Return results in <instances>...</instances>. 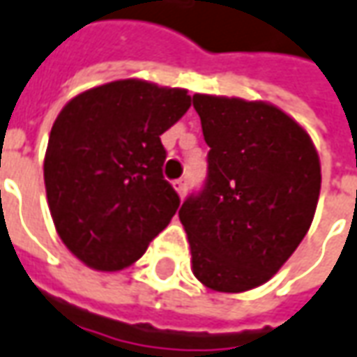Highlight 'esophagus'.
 <instances>
[{"label":"esophagus","instance_id":"1","mask_svg":"<svg viewBox=\"0 0 357 357\" xmlns=\"http://www.w3.org/2000/svg\"><path fill=\"white\" fill-rule=\"evenodd\" d=\"M173 186H174V190L178 192V196L184 198V195H186V178H178V181H174Z\"/></svg>","mask_w":357,"mask_h":357}]
</instances>
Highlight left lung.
<instances>
[{
  "label": "left lung",
  "instance_id": "1",
  "mask_svg": "<svg viewBox=\"0 0 357 357\" xmlns=\"http://www.w3.org/2000/svg\"><path fill=\"white\" fill-rule=\"evenodd\" d=\"M208 143V176L178 210L192 273L218 293L267 283L307 236L320 159L305 128L267 102L192 96Z\"/></svg>",
  "mask_w": 357,
  "mask_h": 357
}]
</instances>
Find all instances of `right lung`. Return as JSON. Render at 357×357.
Wrapping results in <instances>:
<instances>
[{
  "label": "right lung",
  "mask_w": 357,
  "mask_h": 357,
  "mask_svg": "<svg viewBox=\"0 0 357 357\" xmlns=\"http://www.w3.org/2000/svg\"><path fill=\"white\" fill-rule=\"evenodd\" d=\"M190 102L184 88L126 78L74 96L54 119L43 165L50 216L90 269L129 267L176 214L161 135Z\"/></svg>",
  "instance_id": "right-lung-1"
}]
</instances>
